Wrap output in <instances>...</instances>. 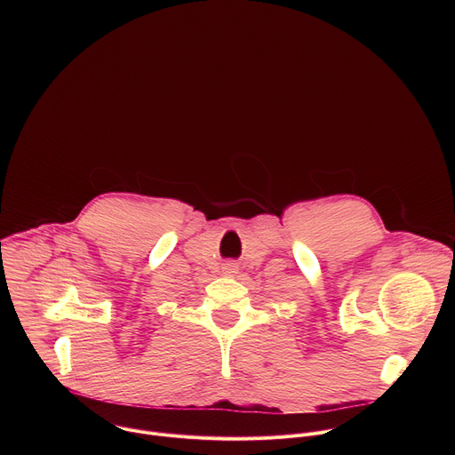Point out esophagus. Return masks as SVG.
Segmentation results:
<instances>
[{"label": "esophagus", "instance_id": "1", "mask_svg": "<svg viewBox=\"0 0 455 455\" xmlns=\"http://www.w3.org/2000/svg\"><path fill=\"white\" fill-rule=\"evenodd\" d=\"M235 268H237V267H235L234 263H228V265L225 267V272H227V274H235Z\"/></svg>", "mask_w": 455, "mask_h": 455}]
</instances>
